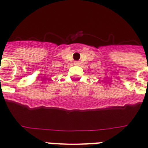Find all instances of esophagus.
I'll return each instance as SVG.
<instances>
[{
  "label": "esophagus",
  "instance_id": "obj_1",
  "mask_svg": "<svg viewBox=\"0 0 148 148\" xmlns=\"http://www.w3.org/2000/svg\"><path fill=\"white\" fill-rule=\"evenodd\" d=\"M80 62L79 61H75L74 62V65H75V66H79L80 65Z\"/></svg>",
  "mask_w": 148,
  "mask_h": 148
}]
</instances>
